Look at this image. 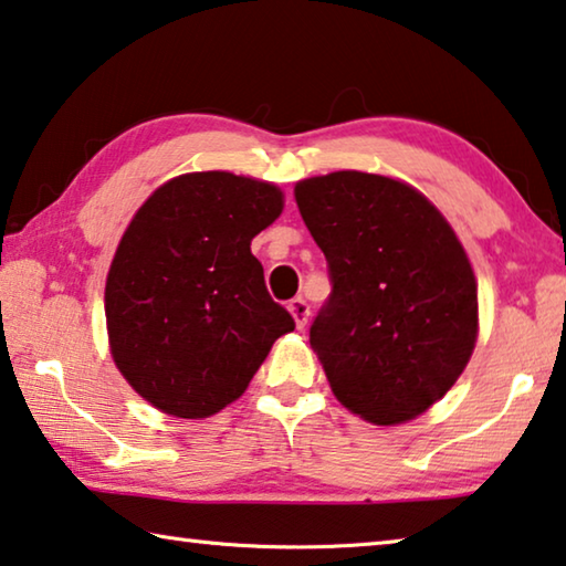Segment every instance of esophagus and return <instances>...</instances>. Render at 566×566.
Wrapping results in <instances>:
<instances>
[{
    "instance_id": "1",
    "label": "esophagus",
    "mask_w": 566,
    "mask_h": 566,
    "mask_svg": "<svg viewBox=\"0 0 566 566\" xmlns=\"http://www.w3.org/2000/svg\"><path fill=\"white\" fill-rule=\"evenodd\" d=\"M290 312H292L294 325H297V329H304V325H307V319H310V304L304 302L302 297H297V300L290 302Z\"/></svg>"
}]
</instances>
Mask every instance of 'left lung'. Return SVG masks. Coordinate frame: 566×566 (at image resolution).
<instances>
[{
  "label": "left lung",
  "instance_id": "obj_1",
  "mask_svg": "<svg viewBox=\"0 0 566 566\" xmlns=\"http://www.w3.org/2000/svg\"><path fill=\"white\" fill-rule=\"evenodd\" d=\"M327 259L329 300L310 327L347 410L396 426L441 400L469 365L479 290L451 223L416 188L335 170L294 186Z\"/></svg>",
  "mask_w": 566,
  "mask_h": 566
}]
</instances>
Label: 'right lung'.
<instances>
[{"mask_svg": "<svg viewBox=\"0 0 566 566\" xmlns=\"http://www.w3.org/2000/svg\"><path fill=\"white\" fill-rule=\"evenodd\" d=\"M282 209L272 184L201 170L156 188L128 223L105 282L107 337L123 378L154 408L213 416L294 329L251 254Z\"/></svg>", "mask_w": 566, "mask_h": 566, "instance_id": "right-lung-1", "label": "right lung"}]
</instances>
